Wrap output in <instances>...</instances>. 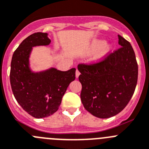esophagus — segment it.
Returning <instances> with one entry per match:
<instances>
[{"mask_svg":"<svg viewBox=\"0 0 149 149\" xmlns=\"http://www.w3.org/2000/svg\"><path fill=\"white\" fill-rule=\"evenodd\" d=\"M79 75H80L79 70H76V77L78 78V77H79Z\"/></svg>","mask_w":149,"mask_h":149,"instance_id":"esophagus-1","label":"esophagus"}]
</instances>
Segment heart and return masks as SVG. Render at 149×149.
Returning <instances> with one entry per match:
<instances>
[{
  "mask_svg": "<svg viewBox=\"0 0 149 149\" xmlns=\"http://www.w3.org/2000/svg\"><path fill=\"white\" fill-rule=\"evenodd\" d=\"M104 41H96L94 44V46L97 48L102 47L104 46ZM110 50V47L109 46H104L102 48V53L100 56H103L104 54H106L108 51Z\"/></svg>",
  "mask_w": 149,
  "mask_h": 149,
  "instance_id": "1",
  "label": "heart"
}]
</instances>
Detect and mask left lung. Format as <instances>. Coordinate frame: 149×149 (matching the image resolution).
Instances as JSON below:
<instances>
[{
    "mask_svg": "<svg viewBox=\"0 0 149 149\" xmlns=\"http://www.w3.org/2000/svg\"><path fill=\"white\" fill-rule=\"evenodd\" d=\"M121 47L102 60L79 64L81 100L84 108L99 118H109L121 112L134 93L138 65L129 41L118 35Z\"/></svg>",
    "mask_w": 149,
    "mask_h": 149,
    "instance_id": "left-lung-1",
    "label": "left lung"
}]
</instances>
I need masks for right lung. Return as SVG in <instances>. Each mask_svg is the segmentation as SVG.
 I'll list each match as a JSON object with an SVG mask.
<instances>
[{
	"label": "right lung",
	"instance_id": "add662e5",
	"mask_svg": "<svg viewBox=\"0 0 149 149\" xmlns=\"http://www.w3.org/2000/svg\"><path fill=\"white\" fill-rule=\"evenodd\" d=\"M46 33H36L25 38L13 55L10 84L15 100L35 118L47 117L58 111L70 83L76 79V69L60 71L56 68L33 73L29 57L33 47L48 45Z\"/></svg>",
	"mask_w": 149,
	"mask_h": 149
}]
</instances>
